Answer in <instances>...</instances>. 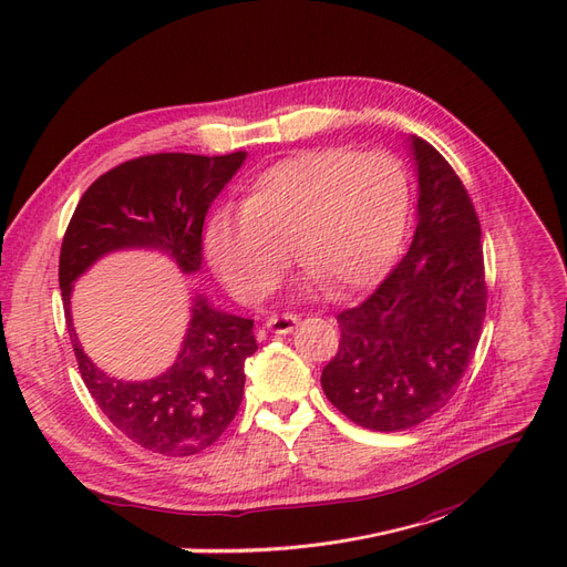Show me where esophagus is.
Here are the masks:
<instances>
[{"mask_svg": "<svg viewBox=\"0 0 567 567\" xmlns=\"http://www.w3.org/2000/svg\"><path fill=\"white\" fill-rule=\"evenodd\" d=\"M297 324H299V318L291 316V312H282V316H270L266 320V329L272 331V333H280V337H282V333L295 331Z\"/></svg>", "mask_w": 567, "mask_h": 567, "instance_id": "esophagus-1", "label": "esophagus"}]
</instances>
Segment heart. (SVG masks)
Segmentation results:
<instances>
[{
    "label": "heart",
    "instance_id": "b5f03b06",
    "mask_svg": "<svg viewBox=\"0 0 567 567\" xmlns=\"http://www.w3.org/2000/svg\"><path fill=\"white\" fill-rule=\"evenodd\" d=\"M406 224L409 179L400 161L381 152L327 150L268 167L247 205L215 213L207 251L240 301L276 287L291 245L312 285L350 295L390 270Z\"/></svg>",
    "mask_w": 567,
    "mask_h": 567
}]
</instances>
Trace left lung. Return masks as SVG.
I'll list each match as a JSON object with an SVG mask.
<instances>
[{
  "label": "left lung",
  "instance_id": "8db88e82",
  "mask_svg": "<svg viewBox=\"0 0 567 567\" xmlns=\"http://www.w3.org/2000/svg\"><path fill=\"white\" fill-rule=\"evenodd\" d=\"M417 226L406 257L358 308L337 318L339 352L322 369L327 400L373 432L421 425L449 404L486 318L481 226L449 161L409 137Z\"/></svg>",
  "mask_w": 567,
  "mask_h": 567
}]
</instances>
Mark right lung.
<instances>
[{"label":"right lung","mask_w":567,"mask_h":567,"mask_svg":"<svg viewBox=\"0 0 567 567\" xmlns=\"http://www.w3.org/2000/svg\"><path fill=\"white\" fill-rule=\"evenodd\" d=\"M247 154H152L125 161L81 196L60 247V291L81 379L112 425L146 451L184 457L213 446L243 402L245 360L257 350L255 322L215 308L203 295L177 360L150 381H121L83 352L72 324V287L118 249H156L184 276L200 270L203 221Z\"/></svg>","instance_id":"obj_1"}]
</instances>
